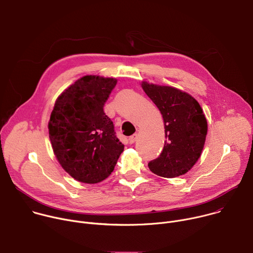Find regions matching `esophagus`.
I'll list each match as a JSON object with an SVG mask.
<instances>
[{"label": "esophagus", "instance_id": "34e87169", "mask_svg": "<svg viewBox=\"0 0 253 253\" xmlns=\"http://www.w3.org/2000/svg\"><path fill=\"white\" fill-rule=\"evenodd\" d=\"M137 138H138V134H137V133L133 134L132 136L129 137V143H130V144H133V143L137 140Z\"/></svg>", "mask_w": 253, "mask_h": 253}]
</instances>
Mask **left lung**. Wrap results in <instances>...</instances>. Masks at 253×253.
<instances>
[{"mask_svg":"<svg viewBox=\"0 0 253 253\" xmlns=\"http://www.w3.org/2000/svg\"><path fill=\"white\" fill-rule=\"evenodd\" d=\"M142 88L162 114L164 147L148 163L156 175L174 178L188 172L201 155L207 134V121L199 103L189 94L173 87L144 82Z\"/></svg>","mask_w":253,"mask_h":253,"instance_id":"left-lung-1","label":"left lung"}]
</instances>
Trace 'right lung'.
Returning a JSON list of instances; mask_svg holds the SVG:
<instances>
[{"label": "right lung", "instance_id": "1", "mask_svg": "<svg viewBox=\"0 0 253 253\" xmlns=\"http://www.w3.org/2000/svg\"><path fill=\"white\" fill-rule=\"evenodd\" d=\"M117 80L84 76L57 99L49 137L61 166L84 183H98L114 170L124 145L116 136L104 105Z\"/></svg>", "mask_w": 253, "mask_h": 253}]
</instances>
